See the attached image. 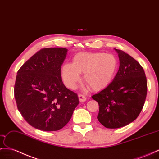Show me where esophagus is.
I'll return each mask as SVG.
<instances>
[{
  "label": "esophagus",
  "instance_id": "esophagus-1",
  "mask_svg": "<svg viewBox=\"0 0 159 159\" xmlns=\"http://www.w3.org/2000/svg\"><path fill=\"white\" fill-rule=\"evenodd\" d=\"M78 97H79V101H80V102H84V101H85L87 100V97H85L84 95H83L80 94V95H78Z\"/></svg>",
  "mask_w": 159,
  "mask_h": 159
}]
</instances>
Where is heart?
Segmentation results:
<instances>
[{
	"label": "heart",
	"mask_w": 159,
	"mask_h": 159,
	"mask_svg": "<svg viewBox=\"0 0 159 159\" xmlns=\"http://www.w3.org/2000/svg\"><path fill=\"white\" fill-rule=\"evenodd\" d=\"M119 68L118 60L111 54L104 52H79L72 58V63L66 62L61 68L64 84L75 89L81 80L80 73L92 90H103L114 79Z\"/></svg>",
	"instance_id": "1"
}]
</instances>
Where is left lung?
Listing matches in <instances>:
<instances>
[{
	"label": "left lung",
	"mask_w": 159,
	"mask_h": 159,
	"mask_svg": "<svg viewBox=\"0 0 159 159\" xmlns=\"http://www.w3.org/2000/svg\"><path fill=\"white\" fill-rule=\"evenodd\" d=\"M120 67L109 86L93 95L99 103L97 119L107 128H119L135 120L144 106L147 81L144 69L131 56L117 50Z\"/></svg>",
	"instance_id": "1"
}]
</instances>
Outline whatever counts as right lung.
<instances>
[{
    "label": "right lung",
    "instance_id": "obj_1",
    "mask_svg": "<svg viewBox=\"0 0 159 159\" xmlns=\"http://www.w3.org/2000/svg\"><path fill=\"white\" fill-rule=\"evenodd\" d=\"M68 50L43 48L28 60L17 72L15 98L23 118L34 128L50 132L62 129L79 103L76 93L61 78V66Z\"/></svg>",
    "mask_w": 159,
    "mask_h": 159
}]
</instances>
